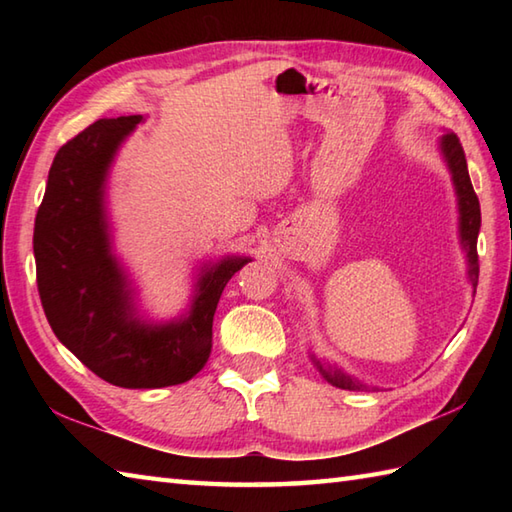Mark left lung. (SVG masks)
Instances as JSON below:
<instances>
[{
    "label": "left lung",
    "mask_w": 512,
    "mask_h": 512,
    "mask_svg": "<svg viewBox=\"0 0 512 512\" xmlns=\"http://www.w3.org/2000/svg\"><path fill=\"white\" fill-rule=\"evenodd\" d=\"M438 149L447 162L451 180H453V189H455V198H458V233H460V246L466 253V279L471 281L473 290L477 288V277H480V264H477V235H480V226H482V213H480V200L473 191V184L469 178V167H466V158H464V149L460 145L458 136L453 132H444L438 140ZM310 358L314 367L319 369V374L328 380L330 385L339 387V389H350V391H363L367 385L363 380H358L356 376H350L343 367L330 361H319L317 356L310 352Z\"/></svg>",
    "instance_id": "8db88e82"
}]
</instances>
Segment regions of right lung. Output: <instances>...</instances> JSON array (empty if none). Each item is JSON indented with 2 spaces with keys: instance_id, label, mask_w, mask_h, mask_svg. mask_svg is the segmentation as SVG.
I'll return each instance as SVG.
<instances>
[{
  "instance_id": "obj_1",
  "label": "right lung",
  "mask_w": 512,
  "mask_h": 512,
  "mask_svg": "<svg viewBox=\"0 0 512 512\" xmlns=\"http://www.w3.org/2000/svg\"><path fill=\"white\" fill-rule=\"evenodd\" d=\"M145 116L101 118L52 160L35 220L37 286L57 339L107 383L158 389L187 383L213 347V314L246 255L195 266L180 317L154 321L138 308L134 281L114 253L107 180L118 149Z\"/></svg>"
}]
</instances>
